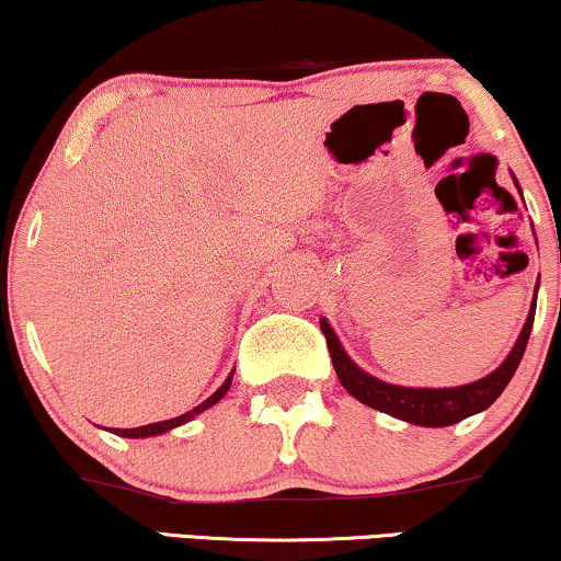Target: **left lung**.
Listing matches in <instances>:
<instances>
[{
	"mask_svg": "<svg viewBox=\"0 0 561 561\" xmlns=\"http://www.w3.org/2000/svg\"><path fill=\"white\" fill-rule=\"evenodd\" d=\"M534 313H536V298L531 304V311H528V319L524 324V332H520L516 347L511 350V355L505 357V363L482 378L478 382H470V386L462 388H401L390 386V382H382L373 375L359 370V367L352 363V359L344 355L340 340H336L332 327L321 319V332L327 336L329 355H332L336 378L344 388L350 390L352 396L357 398L359 403L370 405L375 411L390 413V416L409 421V424L419 426H451L457 421H462L472 413L485 411L490 403H495V398L503 393L505 386H508L513 373L524 357L528 336H531L534 327Z\"/></svg>",
	"mask_w": 561,
	"mask_h": 561,
	"instance_id": "obj_1",
	"label": "left lung"
}]
</instances>
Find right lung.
<instances>
[{
	"mask_svg": "<svg viewBox=\"0 0 561 561\" xmlns=\"http://www.w3.org/2000/svg\"><path fill=\"white\" fill-rule=\"evenodd\" d=\"M229 382H232V375H229V378H227L225 382H221V388L217 390V393H214L211 398H206V401H204L202 405H196L194 411L183 413V416H179V419H171V421H158V424H148V426H140V428H112V434H117V436H133V439H137V436H156V434L171 432V428L181 426V424H186V421L194 419L196 413H202V411H206V409H211V405L217 403L219 398L227 393V390H229Z\"/></svg>",
	"mask_w": 561,
	"mask_h": 561,
	"instance_id": "add662e5",
	"label": "right lung"
}]
</instances>
